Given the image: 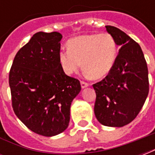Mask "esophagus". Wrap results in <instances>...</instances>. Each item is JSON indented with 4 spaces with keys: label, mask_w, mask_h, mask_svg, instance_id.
<instances>
[{
    "label": "esophagus",
    "mask_w": 155,
    "mask_h": 155,
    "mask_svg": "<svg viewBox=\"0 0 155 155\" xmlns=\"http://www.w3.org/2000/svg\"><path fill=\"white\" fill-rule=\"evenodd\" d=\"M81 88H82V89H84V88H86L87 86H89V84L86 83V82H84V81H81Z\"/></svg>",
    "instance_id": "34e87169"
}]
</instances>
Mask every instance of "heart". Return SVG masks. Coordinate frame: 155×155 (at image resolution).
I'll return each mask as SVG.
<instances>
[{
    "mask_svg": "<svg viewBox=\"0 0 155 155\" xmlns=\"http://www.w3.org/2000/svg\"><path fill=\"white\" fill-rule=\"evenodd\" d=\"M67 46L68 50L59 52V59L66 74H73L82 65L87 75L99 80L108 75L114 67L117 45L109 33L79 35L68 41Z\"/></svg>",
    "mask_w": 155,
    "mask_h": 155,
    "instance_id": "1",
    "label": "heart"
}]
</instances>
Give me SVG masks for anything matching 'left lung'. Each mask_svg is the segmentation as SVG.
Listing matches in <instances>:
<instances>
[{
	"mask_svg": "<svg viewBox=\"0 0 155 155\" xmlns=\"http://www.w3.org/2000/svg\"><path fill=\"white\" fill-rule=\"evenodd\" d=\"M105 28L120 49L110 74L93 84L96 93L94 111L103 125L122 127L136 118L146 101L148 67L140 45L120 29Z\"/></svg>",
	"mask_w": 155,
	"mask_h": 155,
	"instance_id": "8db88e82",
	"label": "left lung"
}]
</instances>
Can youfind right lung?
<instances>
[{
	"label": "right lung",
	"instance_id": "right-lung-1",
	"mask_svg": "<svg viewBox=\"0 0 155 155\" xmlns=\"http://www.w3.org/2000/svg\"><path fill=\"white\" fill-rule=\"evenodd\" d=\"M62 35L37 32L16 53L9 73L13 110L35 134L54 136L67 129L71 102L81 90L59 59Z\"/></svg>",
	"mask_w": 155,
	"mask_h": 155
}]
</instances>
